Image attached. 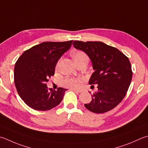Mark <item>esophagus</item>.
Here are the masks:
<instances>
[{"label":"esophagus","instance_id":"esophagus-1","mask_svg":"<svg viewBox=\"0 0 148 148\" xmlns=\"http://www.w3.org/2000/svg\"><path fill=\"white\" fill-rule=\"evenodd\" d=\"M72 91H74L76 93H81L82 92V90H76V89H71Z\"/></svg>","mask_w":148,"mask_h":148}]
</instances>
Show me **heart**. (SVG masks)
Returning a JSON list of instances; mask_svg holds the SVG:
<instances>
[{"label": "heart", "instance_id": "obj_1", "mask_svg": "<svg viewBox=\"0 0 148 148\" xmlns=\"http://www.w3.org/2000/svg\"><path fill=\"white\" fill-rule=\"evenodd\" d=\"M86 54L82 51H76L72 53V57L74 61L79 60L82 58L86 57ZM83 83V79L82 78H74V77H68L66 78L63 81V85L68 88L77 89L79 88L82 83Z\"/></svg>", "mask_w": 148, "mask_h": 148}]
</instances>
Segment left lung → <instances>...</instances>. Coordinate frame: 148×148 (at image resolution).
Instances as JSON below:
<instances>
[{"label": "left lung", "instance_id": "obj_1", "mask_svg": "<svg viewBox=\"0 0 148 148\" xmlns=\"http://www.w3.org/2000/svg\"><path fill=\"white\" fill-rule=\"evenodd\" d=\"M72 45L90 59L94 72L89 84L97 85V92L92 95L90 103L85 104V108L97 114L111 110L122 101L131 83L129 59L117 49L101 42L74 41Z\"/></svg>", "mask_w": 148, "mask_h": 148}]
</instances>
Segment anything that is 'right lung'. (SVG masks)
<instances>
[{
  "mask_svg": "<svg viewBox=\"0 0 148 148\" xmlns=\"http://www.w3.org/2000/svg\"><path fill=\"white\" fill-rule=\"evenodd\" d=\"M72 42V40L41 43L25 51L16 61L14 84L20 97L31 108L49 110L62 101L66 89H49L46 82L54 74L58 61L70 49Z\"/></svg>",
  "mask_w": 148,
  "mask_h": 148,
  "instance_id": "1",
  "label": "right lung"
}]
</instances>
